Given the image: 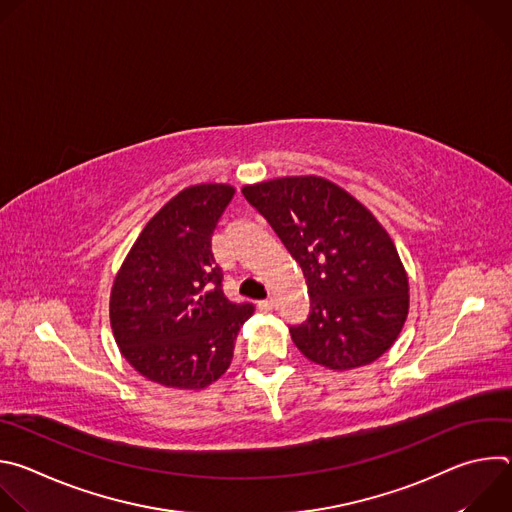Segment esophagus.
<instances>
[{
	"mask_svg": "<svg viewBox=\"0 0 512 512\" xmlns=\"http://www.w3.org/2000/svg\"><path fill=\"white\" fill-rule=\"evenodd\" d=\"M257 308H259L261 312H271V310H273V300H271V298L261 300V302H257Z\"/></svg>",
	"mask_w": 512,
	"mask_h": 512,
	"instance_id": "34e87169",
	"label": "esophagus"
}]
</instances>
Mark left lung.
I'll return each instance as SVG.
<instances>
[{
  "label": "left lung",
  "mask_w": 512,
  "mask_h": 512,
  "mask_svg": "<svg viewBox=\"0 0 512 512\" xmlns=\"http://www.w3.org/2000/svg\"><path fill=\"white\" fill-rule=\"evenodd\" d=\"M306 277L312 312L289 326L291 340L332 371L362 367L397 340L409 312L399 253L377 218L318 176L277 178L243 188Z\"/></svg>",
  "instance_id": "left-lung-1"
}]
</instances>
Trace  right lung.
<instances>
[{
	"instance_id": "obj_1",
	"label": "right lung",
	"mask_w": 512,
	"mask_h": 512,
	"mask_svg": "<svg viewBox=\"0 0 512 512\" xmlns=\"http://www.w3.org/2000/svg\"><path fill=\"white\" fill-rule=\"evenodd\" d=\"M235 190H182L145 225L111 291V328L131 367L166 387L202 389L231 364L255 306L225 296L212 233Z\"/></svg>"
}]
</instances>
